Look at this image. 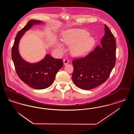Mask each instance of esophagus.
Wrapping results in <instances>:
<instances>
[{
    "mask_svg": "<svg viewBox=\"0 0 134 134\" xmlns=\"http://www.w3.org/2000/svg\"><path fill=\"white\" fill-rule=\"evenodd\" d=\"M69 63V60L68 59H64L63 60V63H64V65H66L67 64H68Z\"/></svg>",
    "mask_w": 134,
    "mask_h": 134,
    "instance_id": "obj_1",
    "label": "esophagus"
}]
</instances>
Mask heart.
Listing matches in <instances>:
<instances>
[{"mask_svg": "<svg viewBox=\"0 0 134 134\" xmlns=\"http://www.w3.org/2000/svg\"><path fill=\"white\" fill-rule=\"evenodd\" d=\"M63 40L66 45L71 47V53L72 56L80 57L84 56L93 48L96 40L89 36V33L83 29H72L67 31L63 36ZM58 49L63 50L61 44H58Z\"/></svg>", "mask_w": 134, "mask_h": 134, "instance_id": "1", "label": "heart"}]
</instances>
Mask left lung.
<instances>
[{
  "label": "left lung",
  "instance_id": "obj_1",
  "mask_svg": "<svg viewBox=\"0 0 134 134\" xmlns=\"http://www.w3.org/2000/svg\"><path fill=\"white\" fill-rule=\"evenodd\" d=\"M115 51L114 36L105 25L101 46H98L85 57L73 61L74 83L80 89L89 90L104 83L115 66Z\"/></svg>",
  "mask_w": 134,
  "mask_h": 134
}]
</instances>
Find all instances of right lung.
I'll use <instances>...</instances> for the list:
<instances>
[{
	"mask_svg": "<svg viewBox=\"0 0 134 134\" xmlns=\"http://www.w3.org/2000/svg\"><path fill=\"white\" fill-rule=\"evenodd\" d=\"M44 24L38 20H30L18 32L13 44L12 57L16 73L19 78L32 88L43 89L50 87L54 82L58 71L63 67L61 59H55L49 54L39 62L31 63L25 60L19 54L20 40L32 26Z\"/></svg>",
	"mask_w": 134,
	"mask_h": 134,
	"instance_id": "1",
	"label": "right lung"
}]
</instances>
